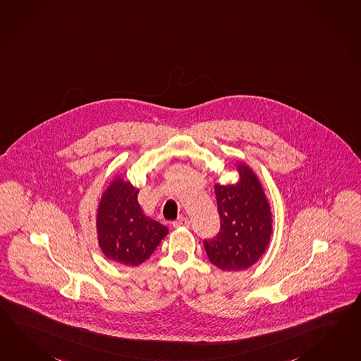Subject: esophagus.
<instances>
[{
  "label": "esophagus",
  "instance_id": "1",
  "mask_svg": "<svg viewBox=\"0 0 361 361\" xmlns=\"http://www.w3.org/2000/svg\"><path fill=\"white\" fill-rule=\"evenodd\" d=\"M173 226H175V228H180V226H186V228H188V226H190V220H189L188 217H180L178 220H176V221L173 223Z\"/></svg>",
  "mask_w": 361,
  "mask_h": 361
}]
</instances>
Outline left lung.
Returning <instances> with one entry per match:
<instances>
[{"label":"left lung","instance_id":"left-lung-1","mask_svg":"<svg viewBox=\"0 0 361 361\" xmlns=\"http://www.w3.org/2000/svg\"><path fill=\"white\" fill-rule=\"evenodd\" d=\"M235 185H215L220 231L203 240L209 262L223 271H243L264 254L272 233L268 200L254 172L240 167Z\"/></svg>","mask_w":361,"mask_h":361}]
</instances>
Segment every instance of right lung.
Returning a JSON list of instances; mask_svg holds the SVG:
<instances>
[{
  "label": "right lung",
  "instance_id": "add662e5",
  "mask_svg": "<svg viewBox=\"0 0 361 361\" xmlns=\"http://www.w3.org/2000/svg\"><path fill=\"white\" fill-rule=\"evenodd\" d=\"M133 185L116 178L104 192L98 207L97 231L104 255L128 267L149 259L169 229L145 215Z\"/></svg>",
  "mask_w": 361,
  "mask_h": 361
}]
</instances>
